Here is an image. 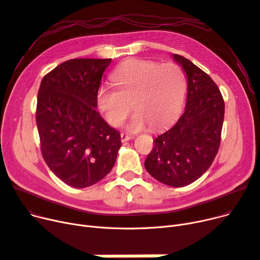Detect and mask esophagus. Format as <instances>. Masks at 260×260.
<instances>
[{
	"label": "esophagus",
	"mask_w": 260,
	"mask_h": 260,
	"mask_svg": "<svg viewBox=\"0 0 260 260\" xmlns=\"http://www.w3.org/2000/svg\"><path fill=\"white\" fill-rule=\"evenodd\" d=\"M120 137H121V141H122V142L126 141V140H131V139L134 138L133 136H129V135H126V134H124V133H121Z\"/></svg>",
	"instance_id": "obj_1"
}]
</instances>
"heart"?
<instances>
[{
	"label": "heart",
	"mask_w": 260,
	"mask_h": 260,
	"mask_svg": "<svg viewBox=\"0 0 260 260\" xmlns=\"http://www.w3.org/2000/svg\"><path fill=\"white\" fill-rule=\"evenodd\" d=\"M115 88H101L96 105L109 125L118 127L136 111L127 125L138 132L146 125L160 129L180 111L186 93V81L180 68L172 62L129 59L111 76Z\"/></svg>",
	"instance_id": "heart-1"
}]
</instances>
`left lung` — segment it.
<instances>
[{
	"label": "left lung",
	"instance_id": "left-lung-1",
	"mask_svg": "<svg viewBox=\"0 0 260 260\" xmlns=\"http://www.w3.org/2000/svg\"><path fill=\"white\" fill-rule=\"evenodd\" d=\"M174 59L187 75L188 92L184 114L159 135L144 167L154 178L172 187H184L204 174L221 142L224 100L211 77L178 54Z\"/></svg>",
	"mask_w": 260,
	"mask_h": 260
}]
</instances>
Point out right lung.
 Returning a JSON list of instances; mask_svg holds the SVG:
<instances>
[{
    "instance_id": "1",
    "label": "right lung",
    "mask_w": 260,
    "mask_h": 260,
    "mask_svg": "<svg viewBox=\"0 0 260 260\" xmlns=\"http://www.w3.org/2000/svg\"><path fill=\"white\" fill-rule=\"evenodd\" d=\"M111 59L74 58L42 78L36 123L40 150L51 171L74 188L92 186L114 167L120 133L96 108L102 76Z\"/></svg>"
}]
</instances>
